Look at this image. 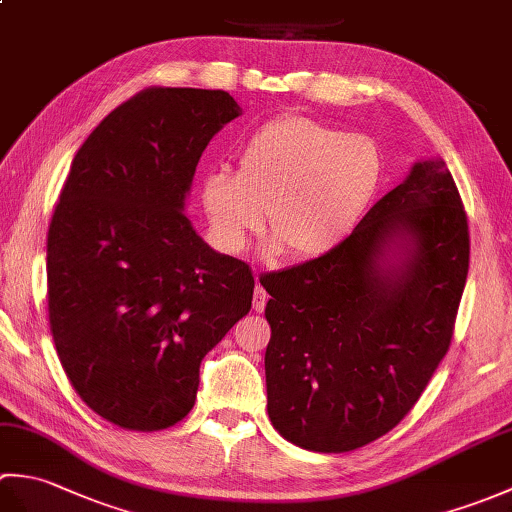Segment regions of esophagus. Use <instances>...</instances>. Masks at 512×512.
<instances>
[{
    "label": "esophagus",
    "instance_id": "esophagus-1",
    "mask_svg": "<svg viewBox=\"0 0 512 512\" xmlns=\"http://www.w3.org/2000/svg\"><path fill=\"white\" fill-rule=\"evenodd\" d=\"M266 301H268V292L259 286V277H257V288H255V295H253V308L257 312H262L266 308Z\"/></svg>",
    "mask_w": 512,
    "mask_h": 512
}]
</instances>
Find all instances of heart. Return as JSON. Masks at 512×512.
Wrapping results in <instances>:
<instances>
[{"mask_svg": "<svg viewBox=\"0 0 512 512\" xmlns=\"http://www.w3.org/2000/svg\"><path fill=\"white\" fill-rule=\"evenodd\" d=\"M383 176L372 138L345 134L306 116L275 118L246 138L237 173L202 182V206L215 237L242 250L264 228L292 259L328 255L367 211Z\"/></svg>", "mask_w": 512, "mask_h": 512, "instance_id": "obj_1", "label": "heart"}]
</instances>
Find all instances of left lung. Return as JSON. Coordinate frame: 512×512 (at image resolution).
I'll return each mask as SVG.
<instances>
[{"label":"left lung","mask_w":512,"mask_h":512,"mask_svg":"<svg viewBox=\"0 0 512 512\" xmlns=\"http://www.w3.org/2000/svg\"><path fill=\"white\" fill-rule=\"evenodd\" d=\"M466 273V213L433 156L413 162L328 255L266 275L273 427L319 453L394 429L449 350Z\"/></svg>","instance_id":"8db88e82"}]
</instances>
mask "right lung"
Wrapping results in <instances>:
<instances>
[{
	"mask_svg": "<svg viewBox=\"0 0 512 512\" xmlns=\"http://www.w3.org/2000/svg\"><path fill=\"white\" fill-rule=\"evenodd\" d=\"M242 114L228 92L149 88L76 151L48 231V312L85 405L158 431L191 411L202 358L248 314L250 268L184 211L209 140Z\"/></svg>",
	"mask_w": 512,
	"mask_h": 512,
	"instance_id": "obj_1",
	"label": "right lung"
}]
</instances>
